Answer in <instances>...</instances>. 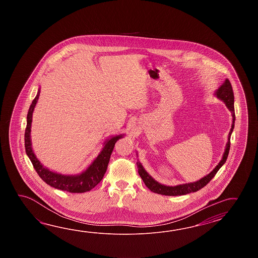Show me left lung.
Instances as JSON below:
<instances>
[{"label":"left lung","instance_id":"8db88e82","mask_svg":"<svg viewBox=\"0 0 258 258\" xmlns=\"http://www.w3.org/2000/svg\"><path fill=\"white\" fill-rule=\"evenodd\" d=\"M215 96L218 99H221L224 102L227 108L229 109L231 112L232 116V123H231V128H230V134L228 136V142L226 144L225 147V151L222 156V159L219 161V164L215 167L214 170H212L208 175L204 176L200 180L194 182H188V183H183V184H179L175 186H168L159 183V181H156L152 176L149 175L148 171L145 170L143 165L140 163L139 160H137V168H138V173L140 177L142 178L143 181L147 185L148 189L151 192H157L159 195H163V196H170V197H176V196H183L192 192H198V190L202 189L204 186H206L209 181L212 180V178L216 175L218 170L223 166L226 159L228 158L229 151H230V136L233 131L234 128V122H235V112H234V95H233V90L229 79L227 78L224 83L219 87L216 91H215Z\"/></svg>","mask_w":258,"mask_h":258}]
</instances>
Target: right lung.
<instances>
[{
	"label": "right lung",
	"instance_id": "right-lung-1",
	"mask_svg": "<svg viewBox=\"0 0 258 258\" xmlns=\"http://www.w3.org/2000/svg\"><path fill=\"white\" fill-rule=\"evenodd\" d=\"M40 94V88L38 90V94L33 99L32 103L29 107L28 116H27V128L25 131V148L30 161L33 164L34 169L37 171L39 177L47 184H49L55 189H59L61 191L69 192H85L93 189L99 181L102 180L107 167L110 161V155L114 148L115 143L124 136V134L112 136L108 138L104 144L101 151L98 157L94 159L92 163L88 166L86 170L78 174H62L58 173L48 168L44 167V165L39 161L37 156L34 153L31 143V123L34 109L38 102Z\"/></svg>",
	"mask_w": 258,
	"mask_h": 258
}]
</instances>
